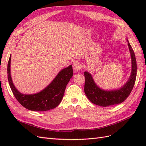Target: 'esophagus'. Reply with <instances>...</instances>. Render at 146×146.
<instances>
[{
	"mask_svg": "<svg viewBox=\"0 0 146 146\" xmlns=\"http://www.w3.org/2000/svg\"><path fill=\"white\" fill-rule=\"evenodd\" d=\"M73 70L74 72L76 73V72H78L79 70L81 68V65L80 63L76 62H74L73 65Z\"/></svg>",
	"mask_w": 146,
	"mask_h": 146,
	"instance_id": "34e87169",
	"label": "esophagus"
}]
</instances>
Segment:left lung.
Wrapping results in <instances>:
<instances>
[{
	"mask_svg": "<svg viewBox=\"0 0 146 146\" xmlns=\"http://www.w3.org/2000/svg\"><path fill=\"white\" fill-rule=\"evenodd\" d=\"M128 46L131 59V72L130 76L124 85L121 88L114 90H104L99 87L94 81L90 73L84 72L85 85L84 92L88 99L94 104L102 107H107L121 104L129 96L135 85L136 71V61L135 54L128 40Z\"/></svg>",
	"mask_w": 146,
	"mask_h": 146,
	"instance_id": "left-lung-1",
	"label": "left lung"
}]
</instances>
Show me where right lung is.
Listing matches in <instances>:
<instances>
[{
  "mask_svg": "<svg viewBox=\"0 0 146 146\" xmlns=\"http://www.w3.org/2000/svg\"><path fill=\"white\" fill-rule=\"evenodd\" d=\"M11 55L8 62V79L14 96L20 104L27 109L42 111L53 109L62 100L65 88L73 75L72 65L62 69L49 85L39 93L25 95L19 92L14 86L11 76L10 64Z\"/></svg>",
  "mask_w": 146,
  "mask_h": 146,
  "instance_id": "right-lung-1",
  "label": "right lung"
}]
</instances>
